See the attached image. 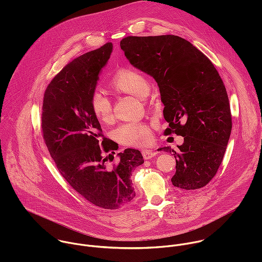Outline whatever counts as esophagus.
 Listing matches in <instances>:
<instances>
[{
	"label": "esophagus",
	"mask_w": 262,
	"mask_h": 262,
	"mask_svg": "<svg viewBox=\"0 0 262 262\" xmlns=\"http://www.w3.org/2000/svg\"><path fill=\"white\" fill-rule=\"evenodd\" d=\"M142 155L145 160H150V159L155 158L158 155V152L155 150H151V149H144V150L142 151Z\"/></svg>",
	"instance_id": "34e87169"
}]
</instances>
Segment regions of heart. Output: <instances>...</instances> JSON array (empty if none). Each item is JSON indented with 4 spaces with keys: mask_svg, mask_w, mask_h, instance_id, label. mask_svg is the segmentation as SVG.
<instances>
[{
    "mask_svg": "<svg viewBox=\"0 0 262 262\" xmlns=\"http://www.w3.org/2000/svg\"><path fill=\"white\" fill-rule=\"evenodd\" d=\"M111 87L117 92L144 97L149 91V84L143 74L133 68L118 70L111 80ZM90 104L95 117L108 123L113 119V105L110 97L101 90H95L90 98ZM115 137L126 146H145L152 140L150 126L144 122H127L115 130Z\"/></svg>",
    "mask_w": 262,
    "mask_h": 262,
    "instance_id": "1",
    "label": "heart"
}]
</instances>
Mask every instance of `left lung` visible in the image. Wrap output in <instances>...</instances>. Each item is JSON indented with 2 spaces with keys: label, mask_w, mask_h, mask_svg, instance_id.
<instances>
[{
  "label": "left lung",
  "mask_w": 262,
  "mask_h": 262,
  "mask_svg": "<svg viewBox=\"0 0 262 262\" xmlns=\"http://www.w3.org/2000/svg\"><path fill=\"white\" fill-rule=\"evenodd\" d=\"M129 63L159 85L165 135L183 137L173 152L172 184L182 190L203 188L216 174L232 128L229 99L211 61L190 41L175 35L127 36L120 41Z\"/></svg>",
  "instance_id": "left-lung-1"
}]
</instances>
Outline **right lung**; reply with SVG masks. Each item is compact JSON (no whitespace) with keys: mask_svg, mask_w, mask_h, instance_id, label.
Here are the masks:
<instances>
[{"mask_svg":"<svg viewBox=\"0 0 262 262\" xmlns=\"http://www.w3.org/2000/svg\"><path fill=\"white\" fill-rule=\"evenodd\" d=\"M112 50L107 42L67 64L49 84L41 115L43 140L62 177L87 201L105 209L135 198L130 175L144 163L139 150L127 148L113 167L105 164L114 160L118 146L101 134L90 98Z\"/></svg>","mask_w":262,"mask_h":262,"instance_id":"obj_1","label":"right lung"}]
</instances>
